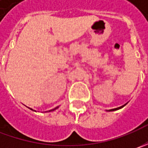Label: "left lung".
<instances>
[{"instance_id":"left-lung-1","label":"left lung","mask_w":148,"mask_h":148,"mask_svg":"<svg viewBox=\"0 0 148 148\" xmlns=\"http://www.w3.org/2000/svg\"><path fill=\"white\" fill-rule=\"evenodd\" d=\"M126 105V104H125ZM125 105H122V106H120V107H118V108H115V109H112V110H108L107 111H115V110H119V109H121V108H123V107H124L125 106Z\"/></svg>"}]
</instances>
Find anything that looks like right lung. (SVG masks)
<instances>
[{
    "mask_svg": "<svg viewBox=\"0 0 148 148\" xmlns=\"http://www.w3.org/2000/svg\"><path fill=\"white\" fill-rule=\"evenodd\" d=\"M58 108V107H56V108H54V109H53V110H49V112H50V111L55 110H57ZM29 109H30V108H29ZM30 110H33V109H30ZM34 111H35V110H34Z\"/></svg>",
    "mask_w": 148,
    "mask_h": 148,
    "instance_id": "1",
    "label": "right lung"
}]
</instances>
